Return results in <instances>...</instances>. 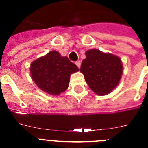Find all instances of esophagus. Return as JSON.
<instances>
[{
    "mask_svg": "<svg viewBox=\"0 0 148 148\" xmlns=\"http://www.w3.org/2000/svg\"><path fill=\"white\" fill-rule=\"evenodd\" d=\"M75 64H76L77 66V67L80 68V67H81V61H80V60H77V61H76V62H75Z\"/></svg>",
    "mask_w": 148,
    "mask_h": 148,
    "instance_id": "1",
    "label": "esophagus"
}]
</instances>
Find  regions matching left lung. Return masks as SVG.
Returning <instances> with one entry per match:
<instances>
[{"label":"left lung","instance_id":"1","mask_svg":"<svg viewBox=\"0 0 148 148\" xmlns=\"http://www.w3.org/2000/svg\"><path fill=\"white\" fill-rule=\"evenodd\" d=\"M82 60L81 72L88 86L95 94L105 95L119 84L123 73V65L119 57L103 53L97 49L88 50Z\"/></svg>","mask_w":148,"mask_h":148}]
</instances>
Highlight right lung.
Masks as SVG:
<instances>
[{"mask_svg":"<svg viewBox=\"0 0 148 148\" xmlns=\"http://www.w3.org/2000/svg\"><path fill=\"white\" fill-rule=\"evenodd\" d=\"M78 67L65 56L56 51H50L31 63V78L38 88L52 95H59L67 90L71 74Z\"/></svg>","mask_w":148,"mask_h":148,"instance_id":"obj_1","label":"right lung"}]
</instances>
